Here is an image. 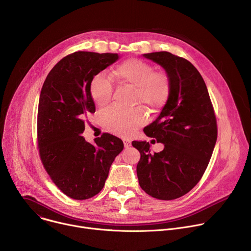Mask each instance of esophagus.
I'll list each match as a JSON object with an SVG mask.
<instances>
[{
    "mask_svg": "<svg viewBox=\"0 0 251 251\" xmlns=\"http://www.w3.org/2000/svg\"><path fill=\"white\" fill-rule=\"evenodd\" d=\"M123 143L125 148H129L131 146V141L129 139H123Z\"/></svg>",
    "mask_w": 251,
    "mask_h": 251,
    "instance_id": "1",
    "label": "esophagus"
}]
</instances>
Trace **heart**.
<instances>
[{
	"label": "heart",
	"mask_w": 251,
	"mask_h": 251,
	"mask_svg": "<svg viewBox=\"0 0 251 251\" xmlns=\"http://www.w3.org/2000/svg\"><path fill=\"white\" fill-rule=\"evenodd\" d=\"M113 75L121 83L134 88V102L142 103L150 110H158L167 103L171 84L168 75L154 71L149 63L132 58L120 63ZM113 85L104 74L94 75L89 84L92 100L98 106H104L111 99ZM102 125L113 134L128 137L145 121V115L140 107L121 109L108 107L100 114Z\"/></svg>",
	"instance_id": "obj_1"
}]
</instances>
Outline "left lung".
Wrapping results in <instances>:
<instances>
[{"label":"left lung","instance_id":"1","mask_svg":"<svg viewBox=\"0 0 251 251\" xmlns=\"http://www.w3.org/2000/svg\"><path fill=\"white\" fill-rule=\"evenodd\" d=\"M143 56L160 64L170 79V96L145 133L163 143L151 154L148 142H132L141 154L137 176L142 190L163 201L181 198L201 178L218 138L217 118L206 85L186 58L168 51Z\"/></svg>","mask_w":251,"mask_h":251}]
</instances>
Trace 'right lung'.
I'll return each mask as SVG.
<instances>
[{"mask_svg": "<svg viewBox=\"0 0 251 251\" xmlns=\"http://www.w3.org/2000/svg\"><path fill=\"white\" fill-rule=\"evenodd\" d=\"M119 58L117 53L75 51L48 75L38 110V149L44 168L67 197L82 201L104 187L121 139L103 133L90 144L80 136L87 115L95 112L89 92L92 77Z\"/></svg>", "mask_w": 251, "mask_h": 251, "instance_id": "1", "label": "right lung"}]
</instances>
